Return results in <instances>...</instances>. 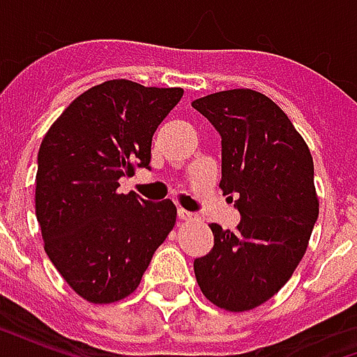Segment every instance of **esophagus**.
Returning <instances> with one entry per match:
<instances>
[{
  "instance_id": "34e87169",
  "label": "esophagus",
  "mask_w": 357,
  "mask_h": 357,
  "mask_svg": "<svg viewBox=\"0 0 357 357\" xmlns=\"http://www.w3.org/2000/svg\"><path fill=\"white\" fill-rule=\"evenodd\" d=\"M178 218L181 220V222H189V220H193L195 214H193V212H189V210L179 208L178 210Z\"/></svg>"
}]
</instances>
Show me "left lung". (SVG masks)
<instances>
[{
	"label": "left lung",
	"mask_w": 357,
	"mask_h": 357,
	"mask_svg": "<svg viewBox=\"0 0 357 357\" xmlns=\"http://www.w3.org/2000/svg\"><path fill=\"white\" fill-rule=\"evenodd\" d=\"M222 137L224 195L235 199V231L210 224L214 247L193 264L202 294L229 312L269 300L291 279L319 214L314 160L289 116L264 93L229 89L195 99Z\"/></svg>",
	"instance_id": "obj_1"
}]
</instances>
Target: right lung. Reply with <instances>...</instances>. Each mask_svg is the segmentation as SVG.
I'll use <instances>...</instances> for the list:
<instances>
[{"label": "right lung", "instance_id": "right-lung-1", "mask_svg": "<svg viewBox=\"0 0 357 357\" xmlns=\"http://www.w3.org/2000/svg\"><path fill=\"white\" fill-rule=\"evenodd\" d=\"M181 88L109 80L76 97L38 153L36 216L45 252L93 304L132 294L176 224L170 199L118 193V179L151 168V141Z\"/></svg>", "mask_w": 357, "mask_h": 357}]
</instances>
